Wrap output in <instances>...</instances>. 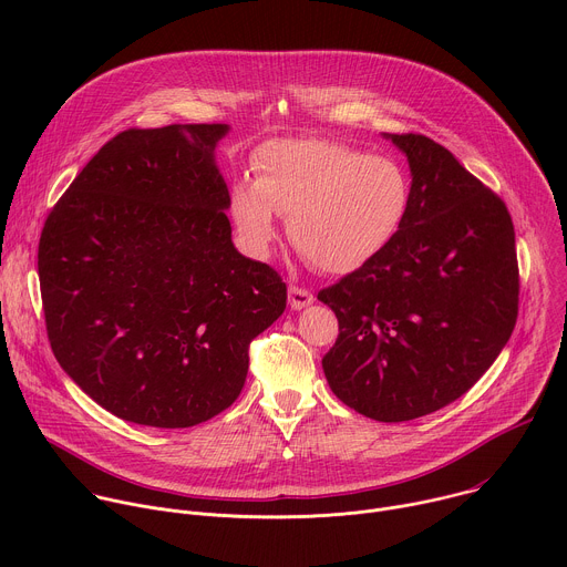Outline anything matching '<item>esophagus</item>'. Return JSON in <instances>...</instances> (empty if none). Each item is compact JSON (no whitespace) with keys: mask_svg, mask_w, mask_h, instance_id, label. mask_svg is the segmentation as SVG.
<instances>
[{"mask_svg":"<svg viewBox=\"0 0 567 567\" xmlns=\"http://www.w3.org/2000/svg\"><path fill=\"white\" fill-rule=\"evenodd\" d=\"M311 302H313V296H311L309 289L298 287V285L289 287V305H291V309H305Z\"/></svg>","mask_w":567,"mask_h":567,"instance_id":"esophagus-1","label":"esophagus"}]
</instances>
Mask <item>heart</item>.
<instances>
[{
	"label": "heart",
	"mask_w": 567,
	"mask_h": 567,
	"mask_svg": "<svg viewBox=\"0 0 567 567\" xmlns=\"http://www.w3.org/2000/svg\"><path fill=\"white\" fill-rule=\"evenodd\" d=\"M256 182L233 186L230 210L249 247L265 251L276 213L293 247L320 271L350 274L379 258L409 219L413 186L399 161L328 138L267 143Z\"/></svg>",
	"instance_id": "heart-1"
}]
</instances>
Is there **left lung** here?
Masks as SVG:
<instances>
[{"instance_id": "obj_1", "label": "left lung", "mask_w": 567, "mask_h": 567, "mask_svg": "<svg viewBox=\"0 0 567 567\" xmlns=\"http://www.w3.org/2000/svg\"><path fill=\"white\" fill-rule=\"evenodd\" d=\"M406 152L413 202L392 245L318 291L339 318L322 357L332 392L377 422H409L462 396L509 341L518 260L505 202L424 134Z\"/></svg>"}]
</instances>
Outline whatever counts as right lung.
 Listing matches in <instances>:
<instances>
[{
    "label": "right lung",
    "instance_id": "obj_1",
    "mask_svg": "<svg viewBox=\"0 0 567 567\" xmlns=\"http://www.w3.org/2000/svg\"><path fill=\"white\" fill-rule=\"evenodd\" d=\"M221 123L130 127L51 208L38 247L47 337L62 370L112 415L188 429L245 385L249 346L287 285L230 241L215 166Z\"/></svg>",
    "mask_w": 567,
    "mask_h": 567
}]
</instances>
